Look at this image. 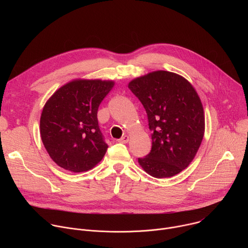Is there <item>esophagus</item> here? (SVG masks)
<instances>
[{"instance_id": "esophagus-1", "label": "esophagus", "mask_w": 248, "mask_h": 248, "mask_svg": "<svg viewBox=\"0 0 248 248\" xmlns=\"http://www.w3.org/2000/svg\"><path fill=\"white\" fill-rule=\"evenodd\" d=\"M128 140H129L128 135H124V136H123L122 138H120L118 141H119L120 143H127Z\"/></svg>"}]
</instances>
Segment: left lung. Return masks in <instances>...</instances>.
<instances>
[{
  "label": "left lung",
  "mask_w": 248,
  "mask_h": 248,
  "mask_svg": "<svg viewBox=\"0 0 248 248\" xmlns=\"http://www.w3.org/2000/svg\"><path fill=\"white\" fill-rule=\"evenodd\" d=\"M128 88L143 105L152 131L151 151L138 158L139 165L157 179L178 174L191 163L204 135L197 92L185 78L166 70L137 78Z\"/></svg>",
  "instance_id": "1"
}]
</instances>
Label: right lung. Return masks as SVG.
Instances as JSON below:
<instances>
[{
  "instance_id": "1",
  "label": "right lung",
  "mask_w": 248,
  "mask_h": 248,
  "mask_svg": "<svg viewBox=\"0 0 248 248\" xmlns=\"http://www.w3.org/2000/svg\"><path fill=\"white\" fill-rule=\"evenodd\" d=\"M114 84L112 80L76 79L46 102L40 119L41 139L61 168L87 171L103 159L108 145L99 128L97 112Z\"/></svg>"
}]
</instances>
